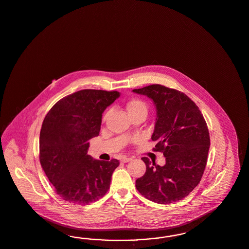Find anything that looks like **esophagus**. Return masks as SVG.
Here are the masks:
<instances>
[{
	"mask_svg": "<svg viewBox=\"0 0 249 249\" xmlns=\"http://www.w3.org/2000/svg\"><path fill=\"white\" fill-rule=\"evenodd\" d=\"M121 162H123V163H127V162H129L131 160L130 158H127V157H123V158H121Z\"/></svg>",
	"mask_w": 249,
	"mask_h": 249,
	"instance_id": "obj_1",
	"label": "esophagus"
}]
</instances>
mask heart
Masks as SVG:
<instances>
[{
  "mask_svg": "<svg viewBox=\"0 0 249 249\" xmlns=\"http://www.w3.org/2000/svg\"><path fill=\"white\" fill-rule=\"evenodd\" d=\"M127 110L129 112V117L133 116V115H137V114H147L148 107L146 103L143 100L138 99V98H134V99L129 100V102L126 105ZM110 115V110H107L104 116H103V121L108 119Z\"/></svg>",
  "mask_w": 249,
  "mask_h": 249,
  "instance_id": "1",
  "label": "heart"
}]
</instances>
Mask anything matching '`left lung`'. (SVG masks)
<instances>
[{
    "label": "left lung",
    "instance_id": "left-lung-1",
    "mask_svg": "<svg viewBox=\"0 0 249 249\" xmlns=\"http://www.w3.org/2000/svg\"><path fill=\"white\" fill-rule=\"evenodd\" d=\"M132 91L153 100L157 108L153 150L166 158L163 167L142 159L146 171L136 179V188L155 203L179 201L197 186L205 171L210 145L206 120L195 102L177 89L153 84Z\"/></svg>",
    "mask_w": 249,
    "mask_h": 249
}]
</instances>
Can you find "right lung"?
<instances>
[{"label": "right lung", "mask_w": 249, "mask_h": 249, "mask_svg": "<svg viewBox=\"0 0 249 249\" xmlns=\"http://www.w3.org/2000/svg\"><path fill=\"white\" fill-rule=\"evenodd\" d=\"M120 97L116 90L81 89L59 100L47 113L40 133V162L60 197L86 205L110 187L118 160H92L89 141L99 135L102 114Z\"/></svg>", "instance_id": "add662e5"}]
</instances>
